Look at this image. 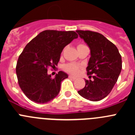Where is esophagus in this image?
Segmentation results:
<instances>
[{"label":"esophagus","instance_id":"1","mask_svg":"<svg viewBox=\"0 0 135 135\" xmlns=\"http://www.w3.org/2000/svg\"><path fill=\"white\" fill-rule=\"evenodd\" d=\"M69 78H71V79H76V77H75V76H71V75H69Z\"/></svg>","mask_w":135,"mask_h":135}]
</instances>
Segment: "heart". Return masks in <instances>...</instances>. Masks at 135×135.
<instances>
[{"instance_id": "heart-1", "label": "heart", "mask_w": 135, "mask_h": 135, "mask_svg": "<svg viewBox=\"0 0 135 135\" xmlns=\"http://www.w3.org/2000/svg\"><path fill=\"white\" fill-rule=\"evenodd\" d=\"M82 46H85L84 45H82V44H80L78 45V47ZM80 65L76 64H66L64 66V69L65 71H66L67 72H69L70 74H76L78 73L80 70Z\"/></svg>"}]
</instances>
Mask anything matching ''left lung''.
<instances>
[{
	"mask_svg": "<svg viewBox=\"0 0 135 135\" xmlns=\"http://www.w3.org/2000/svg\"><path fill=\"white\" fill-rule=\"evenodd\" d=\"M90 49L85 86L78 93L82 97L98 101L108 96L122 70V57L115 45L103 35L89 30H76Z\"/></svg>",
	"mask_w": 135,
	"mask_h": 135,
	"instance_id": "1",
	"label": "left lung"
}]
</instances>
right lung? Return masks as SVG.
Instances as JSON below:
<instances>
[{
  "label": "right lung",
  "instance_id": "right-lung-1",
  "mask_svg": "<svg viewBox=\"0 0 135 135\" xmlns=\"http://www.w3.org/2000/svg\"><path fill=\"white\" fill-rule=\"evenodd\" d=\"M78 36L74 31L45 30L25 46L17 62L16 73L19 85L29 99L45 103L57 96L61 82L68 76L60 71L52 78L47 71L55 68L64 47Z\"/></svg>",
  "mask_w": 135,
  "mask_h": 135
}]
</instances>
